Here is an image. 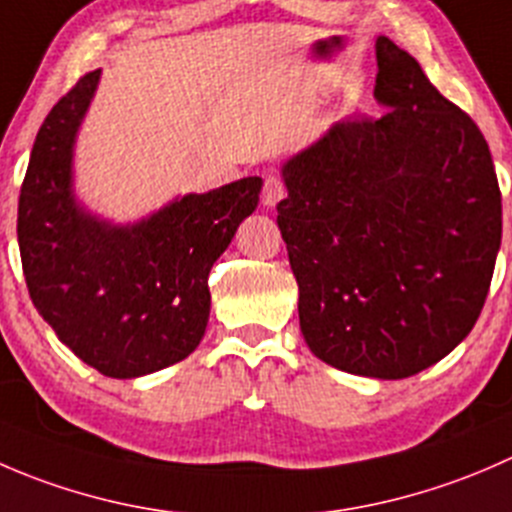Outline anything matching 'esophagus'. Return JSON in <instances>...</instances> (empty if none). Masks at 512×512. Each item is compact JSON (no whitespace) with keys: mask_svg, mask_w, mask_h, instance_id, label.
Wrapping results in <instances>:
<instances>
[{"mask_svg":"<svg viewBox=\"0 0 512 512\" xmlns=\"http://www.w3.org/2000/svg\"><path fill=\"white\" fill-rule=\"evenodd\" d=\"M283 196H286V184H283L281 176L268 174L266 181H263V191H261L263 206H276Z\"/></svg>","mask_w":512,"mask_h":512,"instance_id":"1","label":"esophagus"}]
</instances>
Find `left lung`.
I'll use <instances>...</instances> for the list:
<instances>
[{
    "label": "left lung",
    "mask_w": 512,
    "mask_h": 512,
    "mask_svg": "<svg viewBox=\"0 0 512 512\" xmlns=\"http://www.w3.org/2000/svg\"><path fill=\"white\" fill-rule=\"evenodd\" d=\"M378 119H343L286 161L278 229L316 358L396 381L448 356L483 311L503 234L488 141L421 64L376 42Z\"/></svg>",
    "instance_id": "8db88e82"
}]
</instances>
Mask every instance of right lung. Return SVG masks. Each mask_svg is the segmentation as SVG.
<instances>
[{"instance_id": "right-lung-1", "label": "right lung", "mask_w": 512, "mask_h": 512, "mask_svg": "<svg viewBox=\"0 0 512 512\" xmlns=\"http://www.w3.org/2000/svg\"><path fill=\"white\" fill-rule=\"evenodd\" d=\"M99 74H84L39 129L19 194V254L32 303L59 341L104 376L139 378L199 346L209 271L254 214L263 181L186 194L129 226L86 214L72 156Z\"/></svg>"}]
</instances>
